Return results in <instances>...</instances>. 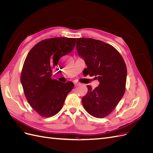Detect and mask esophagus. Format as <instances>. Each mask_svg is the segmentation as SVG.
Masks as SVG:
<instances>
[{"instance_id":"34e87169","label":"esophagus","mask_w":153,"mask_h":153,"mask_svg":"<svg viewBox=\"0 0 153 153\" xmlns=\"http://www.w3.org/2000/svg\"><path fill=\"white\" fill-rule=\"evenodd\" d=\"M74 84H75V85H79V84H80V83H79V82H76V81H74Z\"/></svg>"}]
</instances>
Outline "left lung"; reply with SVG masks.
<instances>
[{"instance_id": "obj_1", "label": "left lung", "mask_w": 153, "mask_h": 153, "mask_svg": "<svg viewBox=\"0 0 153 153\" xmlns=\"http://www.w3.org/2000/svg\"><path fill=\"white\" fill-rule=\"evenodd\" d=\"M76 50L87 66L85 73L100 82L94 89L87 85L83 106L92 116L103 118L116 107L126 90L127 68L121 55L112 45L92 38H77Z\"/></svg>"}]
</instances>
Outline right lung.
I'll return each instance as SVG.
<instances>
[{"mask_svg":"<svg viewBox=\"0 0 153 153\" xmlns=\"http://www.w3.org/2000/svg\"><path fill=\"white\" fill-rule=\"evenodd\" d=\"M75 43V38L46 39L37 43L27 55L20 80L27 101L41 116L57 114L75 86L72 82L53 80L52 75L60 58L70 53Z\"/></svg>","mask_w":153,"mask_h":153,"instance_id":"add662e5","label":"right lung"}]
</instances>
